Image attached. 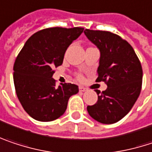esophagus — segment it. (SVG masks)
Returning <instances> with one entry per match:
<instances>
[{"label": "esophagus", "mask_w": 152, "mask_h": 152, "mask_svg": "<svg viewBox=\"0 0 152 152\" xmlns=\"http://www.w3.org/2000/svg\"><path fill=\"white\" fill-rule=\"evenodd\" d=\"M79 90L81 91V92H84V91H87V89L85 88V87H83V86H79Z\"/></svg>", "instance_id": "1"}]
</instances>
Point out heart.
<instances>
[{
  "label": "heart",
  "instance_id": "heart-1",
  "mask_svg": "<svg viewBox=\"0 0 152 152\" xmlns=\"http://www.w3.org/2000/svg\"><path fill=\"white\" fill-rule=\"evenodd\" d=\"M79 78H81V76H79Z\"/></svg>",
  "mask_w": 152,
  "mask_h": 152
}]
</instances>
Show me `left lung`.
Listing matches in <instances>:
<instances>
[{"mask_svg": "<svg viewBox=\"0 0 152 152\" xmlns=\"http://www.w3.org/2000/svg\"><path fill=\"white\" fill-rule=\"evenodd\" d=\"M84 34L100 51L96 82L106 83L97 102L87 110L96 121L110 124L126 116L137 100L142 88L143 69L131 44L109 31L85 29Z\"/></svg>", "mask_w": 152, "mask_h": 152, "instance_id": "left-lung-1", "label": "left lung"}]
</instances>
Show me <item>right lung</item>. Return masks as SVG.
<instances>
[{
    "mask_svg": "<svg viewBox=\"0 0 152 152\" xmlns=\"http://www.w3.org/2000/svg\"><path fill=\"white\" fill-rule=\"evenodd\" d=\"M83 28H48L31 35L14 64V83L24 110L34 119L50 122L65 112L69 97L78 86L61 83L52 78L54 67L62 65L68 47L77 39Z\"/></svg>",
    "mask_w": 152,
    "mask_h": 152,
    "instance_id": "obj_1",
    "label": "right lung"
}]
</instances>
